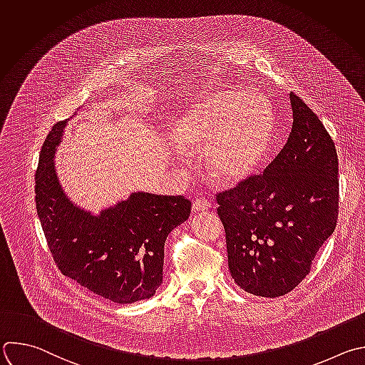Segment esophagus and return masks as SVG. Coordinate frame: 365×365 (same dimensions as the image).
Segmentation results:
<instances>
[{
  "instance_id": "esophagus-1",
  "label": "esophagus",
  "mask_w": 365,
  "mask_h": 365,
  "mask_svg": "<svg viewBox=\"0 0 365 365\" xmlns=\"http://www.w3.org/2000/svg\"><path fill=\"white\" fill-rule=\"evenodd\" d=\"M210 209V202L205 197H199L193 202V212H203Z\"/></svg>"
}]
</instances>
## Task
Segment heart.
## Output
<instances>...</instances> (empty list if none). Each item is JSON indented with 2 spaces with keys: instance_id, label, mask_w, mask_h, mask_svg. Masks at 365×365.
Listing matches in <instances>:
<instances>
[{
  "instance_id": "obj_1",
  "label": "heart",
  "mask_w": 365,
  "mask_h": 365,
  "mask_svg": "<svg viewBox=\"0 0 365 365\" xmlns=\"http://www.w3.org/2000/svg\"><path fill=\"white\" fill-rule=\"evenodd\" d=\"M178 130L185 150L205 152L209 175L230 185L248 178L267 158L274 113L258 91L219 90L189 110Z\"/></svg>"
}]
</instances>
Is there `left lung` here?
Returning <instances> with one entry per match:
<instances>
[{
	"mask_svg": "<svg viewBox=\"0 0 365 365\" xmlns=\"http://www.w3.org/2000/svg\"><path fill=\"white\" fill-rule=\"evenodd\" d=\"M292 129L262 175L216 195L236 285L257 297L291 292L338 220V158L318 115L292 91Z\"/></svg>",
	"mask_w": 365,
	"mask_h": 365,
	"instance_id": "obj_1",
	"label": "left lung"
}]
</instances>
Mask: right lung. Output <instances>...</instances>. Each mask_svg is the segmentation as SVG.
Listing matches in <instances>:
<instances>
[{
  "label": "right lung",
  "mask_w": 365,
  "mask_h": 365,
  "mask_svg": "<svg viewBox=\"0 0 365 365\" xmlns=\"http://www.w3.org/2000/svg\"><path fill=\"white\" fill-rule=\"evenodd\" d=\"M66 125L53 126L36 172V206L53 259L63 275L115 304L148 299L163 281L166 237L189 217L192 202L136 192L100 215L80 209L54 168Z\"/></svg>",
  "instance_id": "right-lung-1"
}]
</instances>
